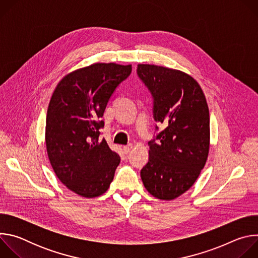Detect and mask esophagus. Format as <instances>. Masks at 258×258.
Segmentation results:
<instances>
[{
	"label": "esophagus",
	"instance_id": "34e87169",
	"mask_svg": "<svg viewBox=\"0 0 258 258\" xmlns=\"http://www.w3.org/2000/svg\"><path fill=\"white\" fill-rule=\"evenodd\" d=\"M133 145L132 144H130V145H126V146H124L123 147V151H124V153L125 154H128L131 151H132V149H133Z\"/></svg>",
	"mask_w": 258,
	"mask_h": 258
}]
</instances>
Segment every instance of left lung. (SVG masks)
<instances>
[{
	"mask_svg": "<svg viewBox=\"0 0 258 258\" xmlns=\"http://www.w3.org/2000/svg\"><path fill=\"white\" fill-rule=\"evenodd\" d=\"M137 73L153 97L155 121L164 127L148 143L149 161L141 177L152 196L172 200L194 185L206 163L210 140L207 102L199 84L180 70L139 64Z\"/></svg>",
	"mask_w": 258,
	"mask_h": 258,
	"instance_id": "left-lung-1",
	"label": "left lung"
}]
</instances>
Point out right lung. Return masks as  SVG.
Returning <instances> with one entry per match:
<instances>
[{
	"label": "right lung",
	"mask_w": 258,
	"mask_h": 258,
	"mask_svg": "<svg viewBox=\"0 0 258 258\" xmlns=\"http://www.w3.org/2000/svg\"><path fill=\"white\" fill-rule=\"evenodd\" d=\"M132 65L95 63L68 73L57 85L46 119L51 165L70 191L85 198L104 194L114 177L119 155L100 139L107 103L126 80Z\"/></svg>",
	"instance_id": "right-lung-1"
}]
</instances>
